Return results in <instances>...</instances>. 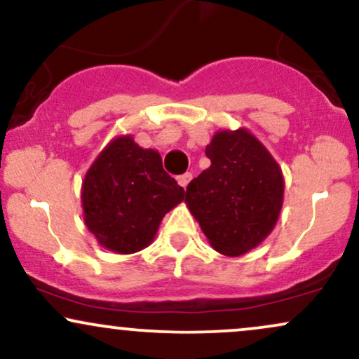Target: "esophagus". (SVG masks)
<instances>
[{"label":"esophagus","mask_w":359,"mask_h":359,"mask_svg":"<svg viewBox=\"0 0 359 359\" xmlns=\"http://www.w3.org/2000/svg\"><path fill=\"white\" fill-rule=\"evenodd\" d=\"M177 180H179V184L182 185V187L185 189V187H187V185H189V182H191V180H192V174H191V172H185L184 175L177 177Z\"/></svg>","instance_id":"1"}]
</instances>
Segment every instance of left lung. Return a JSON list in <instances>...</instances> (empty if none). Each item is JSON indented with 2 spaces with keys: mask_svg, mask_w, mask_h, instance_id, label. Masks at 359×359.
<instances>
[{
  "mask_svg": "<svg viewBox=\"0 0 359 359\" xmlns=\"http://www.w3.org/2000/svg\"><path fill=\"white\" fill-rule=\"evenodd\" d=\"M205 155L211 167L187 185L185 204L214 250L241 257L277 224L285 192L282 168L243 126L216 131Z\"/></svg>",
  "mask_w": 359,
  "mask_h": 359,
  "instance_id": "1",
  "label": "left lung"
}]
</instances>
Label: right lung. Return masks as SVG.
Listing matches in <instances>:
<instances>
[{
  "label": "right lung",
  "instance_id": "right-lung-1",
  "mask_svg": "<svg viewBox=\"0 0 359 359\" xmlns=\"http://www.w3.org/2000/svg\"><path fill=\"white\" fill-rule=\"evenodd\" d=\"M162 156L118 135L100 151L81 187L86 228L104 250L131 255L155 240L163 216L184 201Z\"/></svg>",
  "mask_w": 359,
  "mask_h": 359
}]
</instances>
